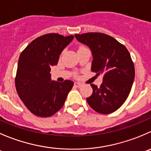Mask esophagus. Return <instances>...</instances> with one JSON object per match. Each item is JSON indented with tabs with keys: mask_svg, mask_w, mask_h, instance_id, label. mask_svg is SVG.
<instances>
[{
	"mask_svg": "<svg viewBox=\"0 0 151 151\" xmlns=\"http://www.w3.org/2000/svg\"><path fill=\"white\" fill-rule=\"evenodd\" d=\"M74 86L76 87H80L82 86V84H81V83H79V82H75Z\"/></svg>",
	"mask_w": 151,
	"mask_h": 151,
	"instance_id": "1",
	"label": "esophagus"
}]
</instances>
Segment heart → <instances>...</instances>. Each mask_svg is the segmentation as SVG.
<instances>
[{
  "mask_svg": "<svg viewBox=\"0 0 151 151\" xmlns=\"http://www.w3.org/2000/svg\"><path fill=\"white\" fill-rule=\"evenodd\" d=\"M79 48H80V47H79Z\"/></svg>",
  "mask_w": 151,
  "mask_h": 151,
  "instance_id": "obj_1",
  "label": "heart"
}]
</instances>
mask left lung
<instances>
[{"label": "left lung", "mask_w": 151, "mask_h": 151, "mask_svg": "<svg viewBox=\"0 0 151 151\" xmlns=\"http://www.w3.org/2000/svg\"><path fill=\"white\" fill-rule=\"evenodd\" d=\"M90 48L93 54L92 72L103 75L100 87L90 84L93 94L87 99L89 105L98 113L109 114L124 103L131 90L135 69L125 46L113 37L101 32L75 35Z\"/></svg>", "instance_id": "1"}]
</instances>
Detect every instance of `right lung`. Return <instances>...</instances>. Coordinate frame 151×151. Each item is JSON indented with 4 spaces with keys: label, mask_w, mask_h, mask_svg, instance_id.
Wrapping results in <instances>:
<instances>
[{
    "label": "right lung",
    "mask_w": 151,
    "mask_h": 151,
    "mask_svg": "<svg viewBox=\"0 0 151 151\" xmlns=\"http://www.w3.org/2000/svg\"><path fill=\"white\" fill-rule=\"evenodd\" d=\"M73 38V35L46 34L33 40L20 55L15 87L24 105L35 116L50 117L57 113L73 87L70 80L61 83L51 81L50 72Z\"/></svg>",
    "instance_id": "obj_1"
}]
</instances>
